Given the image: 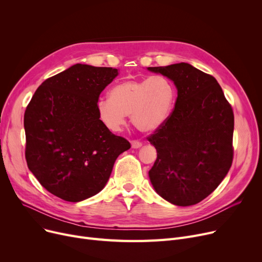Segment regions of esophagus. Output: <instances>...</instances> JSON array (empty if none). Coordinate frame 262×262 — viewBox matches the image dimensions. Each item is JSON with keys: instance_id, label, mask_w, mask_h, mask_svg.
Wrapping results in <instances>:
<instances>
[{"instance_id": "1", "label": "esophagus", "mask_w": 262, "mask_h": 262, "mask_svg": "<svg viewBox=\"0 0 262 262\" xmlns=\"http://www.w3.org/2000/svg\"><path fill=\"white\" fill-rule=\"evenodd\" d=\"M142 145V142L140 140H132V147L139 148Z\"/></svg>"}]
</instances>
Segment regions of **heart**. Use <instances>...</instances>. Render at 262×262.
<instances>
[{
    "mask_svg": "<svg viewBox=\"0 0 262 262\" xmlns=\"http://www.w3.org/2000/svg\"><path fill=\"white\" fill-rule=\"evenodd\" d=\"M176 90L164 75L119 82L109 91V99L96 102V112L104 125L119 132L130 115L134 125L142 132H152L167 121L173 112Z\"/></svg>",
    "mask_w": 262,
    "mask_h": 262,
    "instance_id": "obj_1",
    "label": "heart"
}]
</instances>
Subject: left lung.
Returning <instances> with one entry per match:
<instances>
[{"label": "left lung", "mask_w": 262, "mask_h": 262, "mask_svg": "<svg viewBox=\"0 0 262 262\" xmlns=\"http://www.w3.org/2000/svg\"><path fill=\"white\" fill-rule=\"evenodd\" d=\"M147 69L169 77L177 88L172 114L146 138L157 150L150 183L174 205H195L212 193L231 167V105L212 75L189 63Z\"/></svg>", "instance_id": "obj_1"}]
</instances>
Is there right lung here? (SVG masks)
I'll list each match as a JSON object with an SVG mask.
<instances>
[{"instance_id":"obj_1","label":"right lung","mask_w":262,"mask_h":262,"mask_svg":"<svg viewBox=\"0 0 262 262\" xmlns=\"http://www.w3.org/2000/svg\"><path fill=\"white\" fill-rule=\"evenodd\" d=\"M117 75L114 68L76 63L46 79L26 107L27 167L63 201L76 203L99 193L118 156L130 147L96 112L100 94Z\"/></svg>"}]
</instances>
